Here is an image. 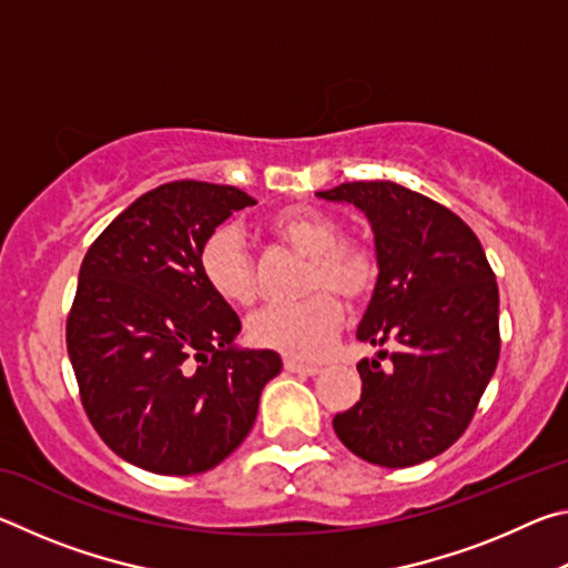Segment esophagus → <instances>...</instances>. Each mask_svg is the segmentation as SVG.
<instances>
[{"label":"esophagus","mask_w":568,"mask_h":568,"mask_svg":"<svg viewBox=\"0 0 568 568\" xmlns=\"http://www.w3.org/2000/svg\"><path fill=\"white\" fill-rule=\"evenodd\" d=\"M285 371L287 373H301V376H318V373L323 371L321 365H307V363H297L293 358H285Z\"/></svg>","instance_id":"obj_1"}]
</instances>
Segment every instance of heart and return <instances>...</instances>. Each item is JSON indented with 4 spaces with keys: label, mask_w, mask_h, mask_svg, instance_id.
<instances>
[{
    "label": "heart",
    "mask_w": 568,
    "mask_h": 568,
    "mask_svg": "<svg viewBox=\"0 0 568 568\" xmlns=\"http://www.w3.org/2000/svg\"><path fill=\"white\" fill-rule=\"evenodd\" d=\"M267 233L311 261L307 293L313 297L301 305L263 307L247 321V338L291 358H318L343 325V305L335 295L361 303L376 285V255L363 243L343 240L341 225L315 210H285L271 220ZM200 273L227 303L250 305L257 297L255 265L233 225L207 235L200 247Z\"/></svg>",
    "instance_id": "heart-1"
}]
</instances>
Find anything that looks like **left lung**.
Instances as JSON below:
<instances>
[{
	"label": "left lung",
	"instance_id": "obj_1",
	"mask_svg": "<svg viewBox=\"0 0 568 568\" xmlns=\"http://www.w3.org/2000/svg\"><path fill=\"white\" fill-rule=\"evenodd\" d=\"M315 195L371 223L378 281L355 335L398 345L386 368L358 363L361 400L333 418L335 434L368 464H423L460 438L496 371V275L464 220L396 182H343Z\"/></svg>",
	"mask_w": 568,
	"mask_h": 568
}]
</instances>
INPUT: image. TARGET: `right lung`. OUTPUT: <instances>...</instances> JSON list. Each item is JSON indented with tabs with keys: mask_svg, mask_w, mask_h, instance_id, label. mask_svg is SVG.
<instances>
[{
	"mask_svg": "<svg viewBox=\"0 0 568 568\" xmlns=\"http://www.w3.org/2000/svg\"><path fill=\"white\" fill-rule=\"evenodd\" d=\"M255 205L230 185L178 180L134 200L84 255L67 318L82 406L114 454L192 476L243 444L275 351L235 345L240 318L200 273L217 225Z\"/></svg>",
	"mask_w": 568,
	"mask_h": 568,
	"instance_id": "obj_1",
	"label": "right lung"
}]
</instances>
